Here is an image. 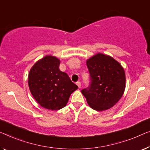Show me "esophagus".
Here are the masks:
<instances>
[{
    "mask_svg": "<svg viewBox=\"0 0 150 150\" xmlns=\"http://www.w3.org/2000/svg\"><path fill=\"white\" fill-rule=\"evenodd\" d=\"M76 84L77 85V86L79 87V88H81V82H80V81H77V83H76Z\"/></svg>",
    "mask_w": 150,
    "mask_h": 150,
    "instance_id": "esophagus-1",
    "label": "esophagus"
}]
</instances>
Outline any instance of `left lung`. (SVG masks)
I'll return each mask as SVG.
<instances>
[{
    "mask_svg": "<svg viewBox=\"0 0 150 150\" xmlns=\"http://www.w3.org/2000/svg\"><path fill=\"white\" fill-rule=\"evenodd\" d=\"M89 86L81 93L93 110H108L117 103L125 89V73L119 62L110 56L98 53L86 62Z\"/></svg>",
    "mask_w": 150,
    "mask_h": 150,
    "instance_id": "8db88e82",
    "label": "left lung"
}]
</instances>
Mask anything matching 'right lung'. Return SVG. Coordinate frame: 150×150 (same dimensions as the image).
I'll use <instances>...</instances> for the list:
<instances>
[{"instance_id":"add662e5","label":"right lung","mask_w":150,"mask_h":150,"mask_svg":"<svg viewBox=\"0 0 150 150\" xmlns=\"http://www.w3.org/2000/svg\"><path fill=\"white\" fill-rule=\"evenodd\" d=\"M60 60L46 56L35 62L28 75V86L40 106L51 110L64 108L71 93L78 88L66 73L59 69Z\"/></svg>"}]
</instances>
